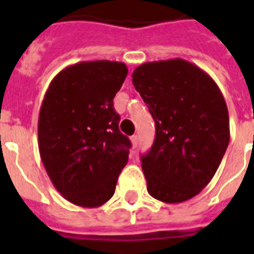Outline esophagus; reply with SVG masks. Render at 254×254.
Wrapping results in <instances>:
<instances>
[{
  "label": "esophagus",
  "mask_w": 254,
  "mask_h": 254,
  "mask_svg": "<svg viewBox=\"0 0 254 254\" xmlns=\"http://www.w3.org/2000/svg\"><path fill=\"white\" fill-rule=\"evenodd\" d=\"M130 141L133 147H137V145H138V137H137V135H131Z\"/></svg>",
  "instance_id": "1"
}]
</instances>
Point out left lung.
I'll return each instance as SVG.
<instances>
[{
  "mask_svg": "<svg viewBox=\"0 0 254 254\" xmlns=\"http://www.w3.org/2000/svg\"><path fill=\"white\" fill-rule=\"evenodd\" d=\"M155 123V139L143 155L147 192L182 203L208 185L229 143L224 96L208 73L175 58L147 62L131 75Z\"/></svg>",
  "mask_w": 254,
  "mask_h": 254,
  "instance_id": "1",
  "label": "left lung"
}]
</instances>
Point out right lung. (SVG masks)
Masks as SVG:
<instances>
[{
	"label": "right lung",
	"mask_w": 254,
	"mask_h": 254,
	"mask_svg": "<svg viewBox=\"0 0 254 254\" xmlns=\"http://www.w3.org/2000/svg\"><path fill=\"white\" fill-rule=\"evenodd\" d=\"M127 75L125 63L80 62L62 69L46 91L38 146L47 175L72 204L95 208L115 193L131 143L119 129L113 99Z\"/></svg>",
	"instance_id": "1"
}]
</instances>
